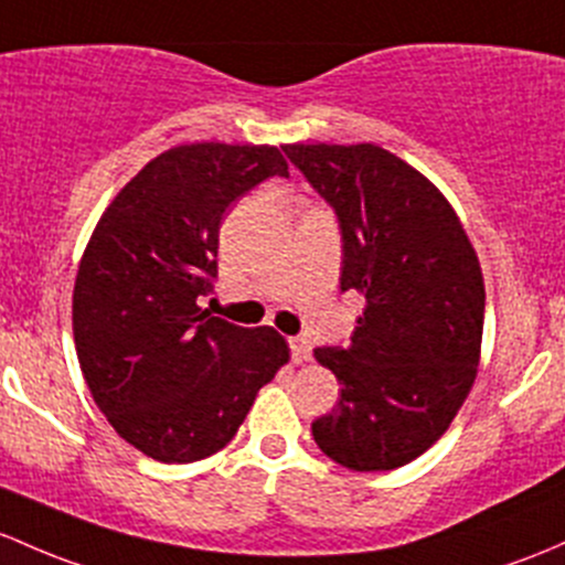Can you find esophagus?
I'll return each instance as SVG.
<instances>
[{
	"label": "esophagus",
	"mask_w": 565,
	"mask_h": 565,
	"mask_svg": "<svg viewBox=\"0 0 565 565\" xmlns=\"http://www.w3.org/2000/svg\"><path fill=\"white\" fill-rule=\"evenodd\" d=\"M289 347H292V362L300 365V362L311 360V343H308V338H292Z\"/></svg>",
	"instance_id": "1"
}]
</instances>
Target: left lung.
Segmentation results:
<instances>
[{
    "label": "left lung",
    "instance_id": "8db88e82",
    "mask_svg": "<svg viewBox=\"0 0 565 565\" xmlns=\"http://www.w3.org/2000/svg\"><path fill=\"white\" fill-rule=\"evenodd\" d=\"M284 153L335 207L341 289L365 298L352 343L313 358L341 382L313 441L352 471H392L447 433L482 358L484 278L441 189L373 142H289Z\"/></svg>",
    "mask_w": 565,
    "mask_h": 565
}]
</instances>
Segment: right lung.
<instances>
[{
	"label": "right lung",
	"instance_id": "right-lung-1",
	"mask_svg": "<svg viewBox=\"0 0 565 565\" xmlns=\"http://www.w3.org/2000/svg\"><path fill=\"white\" fill-rule=\"evenodd\" d=\"M270 175H289L276 146L168 148L110 200L86 243L73 289L83 379L113 430L159 462L227 447L289 362L273 328L200 308L224 211Z\"/></svg>",
	"mask_w": 565,
	"mask_h": 565
}]
</instances>
